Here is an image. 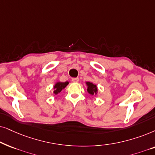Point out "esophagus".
Returning a JSON list of instances; mask_svg holds the SVG:
<instances>
[{
	"label": "esophagus",
	"mask_w": 155,
	"mask_h": 155,
	"mask_svg": "<svg viewBox=\"0 0 155 155\" xmlns=\"http://www.w3.org/2000/svg\"><path fill=\"white\" fill-rule=\"evenodd\" d=\"M71 81L73 82H76V83H77V82L79 81V78H72Z\"/></svg>",
	"instance_id": "esophagus-1"
}]
</instances>
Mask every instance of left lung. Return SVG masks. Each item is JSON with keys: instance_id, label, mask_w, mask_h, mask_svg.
I'll list each match as a JSON object with an SVG mask.
<instances>
[{"instance_id": "1", "label": "left lung", "mask_w": 155, "mask_h": 155, "mask_svg": "<svg viewBox=\"0 0 155 155\" xmlns=\"http://www.w3.org/2000/svg\"><path fill=\"white\" fill-rule=\"evenodd\" d=\"M86 86H87V91L89 94L92 95H96L97 93H98V88H97L96 85H95L92 83V82H86Z\"/></svg>"}]
</instances>
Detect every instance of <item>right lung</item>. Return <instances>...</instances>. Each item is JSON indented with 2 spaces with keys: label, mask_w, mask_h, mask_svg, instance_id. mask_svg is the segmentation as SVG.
Here are the masks:
<instances>
[{
  "label": "right lung",
  "mask_w": 155,
  "mask_h": 155,
  "mask_svg": "<svg viewBox=\"0 0 155 155\" xmlns=\"http://www.w3.org/2000/svg\"><path fill=\"white\" fill-rule=\"evenodd\" d=\"M69 84V81L66 82H57L56 84L54 86V91L53 93L55 95L58 94L61 91V90L64 89L66 86Z\"/></svg>",
  "instance_id": "1"
}]
</instances>
